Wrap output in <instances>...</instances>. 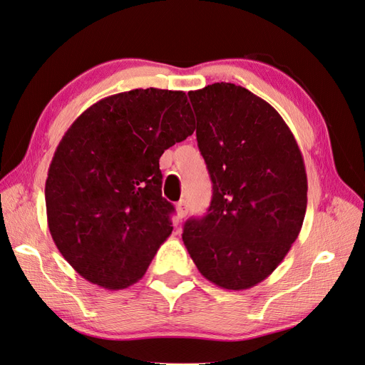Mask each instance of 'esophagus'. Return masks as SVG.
<instances>
[{"mask_svg":"<svg viewBox=\"0 0 365 365\" xmlns=\"http://www.w3.org/2000/svg\"><path fill=\"white\" fill-rule=\"evenodd\" d=\"M176 213H178V217H185V215L189 213V205H187V201L181 200L178 204H176Z\"/></svg>","mask_w":365,"mask_h":365,"instance_id":"esophagus-1","label":"esophagus"}]
</instances>
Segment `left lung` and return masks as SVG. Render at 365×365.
I'll use <instances>...</instances> for the list:
<instances>
[{
	"mask_svg": "<svg viewBox=\"0 0 365 365\" xmlns=\"http://www.w3.org/2000/svg\"><path fill=\"white\" fill-rule=\"evenodd\" d=\"M189 97L213 197L204 217L185 222L184 245L208 282L250 289L300 235L307 205L303 155L282 115L247 88L220 82Z\"/></svg>",
	"mask_w": 365,
	"mask_h": 365,
	"instance_id": "1",
	"label": "left lung"
}]
</instances>
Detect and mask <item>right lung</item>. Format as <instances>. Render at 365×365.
<instances>
[{"mask_svg": "<svg viewBox=\"0 0 365 365\" xmlns=\"http://www.w3.org/2000/svg\"><path fill=\"white\" fill-rule=\"evenodd\" d=\"M184 91L132 90L74 120L46 181L50 235L83 279L105 289L137 283L172 233L160 157L193 134Z\"/></svg>", "mask_w": 365, "mask_h": 365, "instance_id": "obj_1", "label": "right lung"}]
</instances>
